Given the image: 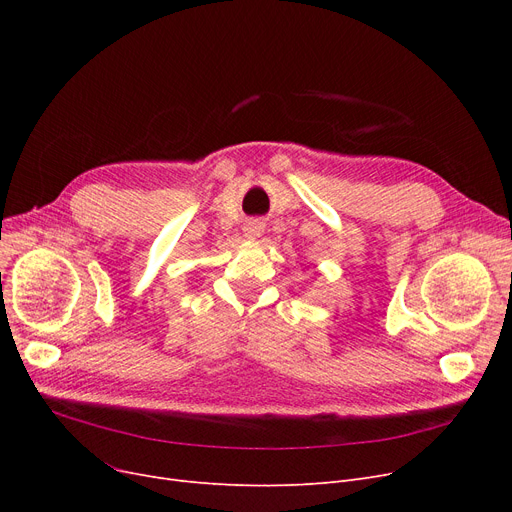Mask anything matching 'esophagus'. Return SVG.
I'll return each instance as SVG.
<instances>
[{
	"instance_id": "1",
	"label": "esophagus",
	"mask_w": 512,
	"mask_h": 512,
	"mask_svg": "<svg viewBox=\"0 0 512 512\" xmlns=\"http://www.w3.org/2000/svg\"><path fill=\"white\" fill-rule=\"evenodd\" d=\"M261 224L259 222H249V224H245V236L247 238H259L261 236Z\"/></svg>"
}]
</instances>
